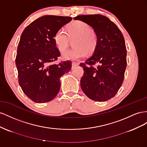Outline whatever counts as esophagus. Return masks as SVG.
I'll return each instance as SVG.
<instances>
[{
	"label": "esophagus",
	"instance_id": "esophagus-1",
	"mask_svg": "<svg viewBox=\"0 0 147 147\" xmlns=\"http://www.w3.org/2000/svg\"><path fill=\"white\" fill-rule=\"evenodd\" d=\"M78 65H79L78 63H75V62H73L72 63V67H73V68H74V67H76V66H77Z\"/></svg>",
	"mask_w": 147,
	"mask_h": 147
}]
</instances>
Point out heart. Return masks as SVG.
Here are the masks:
<instances>
[{
	"mask_svg": "<svg viewBox=\"0 0 147 147\" xmlns=\"http://www.w3.org/2000/svg\"><path fill=\"white\" fill-rule=\"evenodd\" d=\"M70 39L73 40L74 49L63 53L65 60H78L86 55L87 51L92 52L97 44V36L90 30L87 23L77 21L70 25L68 32L63 28L58 29L54 36V41L60 52H63L68 49Z\"/></svg>",
	"mask_w": 147,
	"mask_h": 147,
	"instance_id": "obj_1",
	"label": "heart"
}]
</instances>
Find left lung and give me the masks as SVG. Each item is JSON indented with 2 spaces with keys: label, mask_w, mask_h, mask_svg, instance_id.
Wrapping results in <instances>:
<instances>
[{
  "label": "left lung",
  "mask_w": 147,
  "mask_h": 147,
  "mask_svg": "<svg viewBox=\"0 0 147 147\" xmlns=\"http://www.w3.org/2000/svg\"><path fill=\"white\" fill-rule=\"evenodd\" d=\"M87 23L97 36L94 52L85 63L81 79V89L96 102H105L114 97L123 82L127 66V51L122 32L113 22L101 15H79L74 18ZM99 64L96 69L92 66Z\"/></svg>",
  "instance_id": "obj_1"
}]
</instances>
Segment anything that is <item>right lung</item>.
I'll return each mask as SVG.
<instances>
[{"instance_id": "add662e5", "label": "right lung", "mask_w": 147, "mask_h": 147, "mask_svg": "<svg viewBox=\"0 0 147 147\" xmlns=\"http://www.w3.org/2000/svg\"><path fill=\"white\" fill-rule=\"evenodd\" d=\"M71 20L69 16H42L22 32L15 63L19 84L33 102L40 103L53 100L60 89L61 77L71 69L69 60L51 65L60 56L54 36Z\"/></svg>"}]
</instances>
